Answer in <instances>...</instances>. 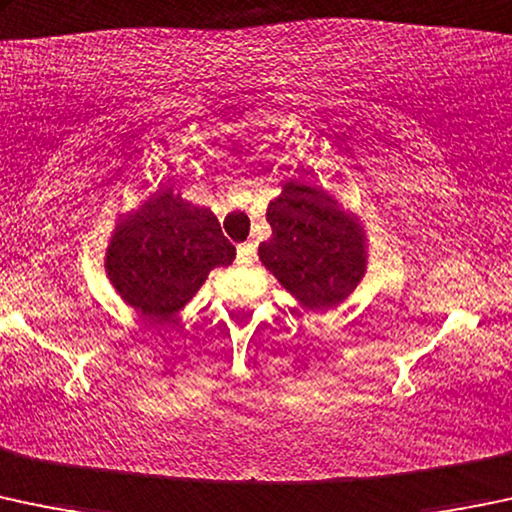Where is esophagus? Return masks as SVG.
I'll return each mask as SVG.
<instances>
[{"mask_svg": "<svg viewBox=\"0 0 512 512\" xmlns=\"http://www.w3.org/2000/svg\"><path fill=\"white\" fill-rule=\"evenodd\" d=\"M255 257V245L252 242H242L238 245V262H252Z\"/></svg>", "mask_w": 512, "mask_h": 512, "instance_id": "esophagus-1", "label": "esophagus"}]
</instances>
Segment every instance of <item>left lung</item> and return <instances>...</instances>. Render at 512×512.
I'll return each mask as SVG.
<instances>
[{
    "mask_svg": "<svg viewBox=\"0 0 512 512\" xmlns=\"http://www.w3.org/2000/svg\"><path fill=\"white\" fill-rule=\"evenodd\" d=\"M272 238L260 245L262 265L304 309L341 304L365 274L363 230L319 188L289 181L267 208Z\"/></svg>",
    "mask_w": 512,
    "mask_h": 512,
    "instance_id": "8db88e82",
    "label": "left lung"
}]
</instances>
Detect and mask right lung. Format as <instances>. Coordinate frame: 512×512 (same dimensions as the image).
I'll return each mask as SVG.
<instances>
[{
	"label": "right lung",
	"instance_id": "add662e5",
	"mask_svg": "<svg viewBox=\"0 0 512 512\" xmlns=\"http://www.w3.org/2000/svg\"><path fill=\"white\" fill-rule=\"evenodd\" d=\"M235 247L208 208L159 191L117 225L107 247V277L139 314L166 321L206 282L213 267H228Z\"/></svg>",
	"mask_w": 512,
	"mask_h": 512
}]
</instances>
